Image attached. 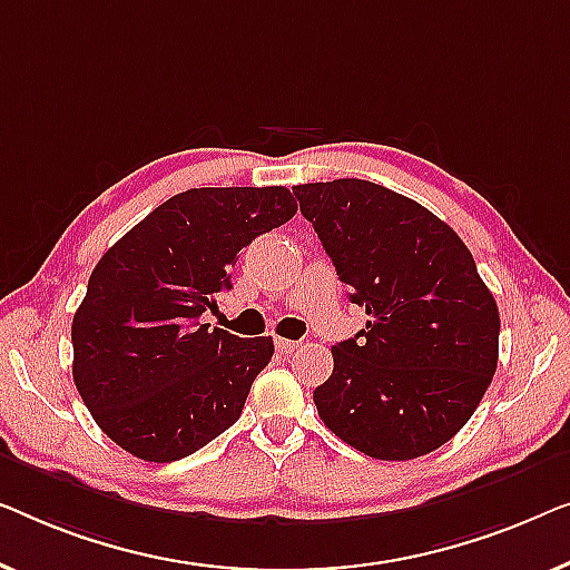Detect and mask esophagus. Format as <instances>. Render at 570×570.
<instances>
[{
	"label": "esophagus",
	"mask_w": 570,
	"mask_h": 570,
	"mask_svg": "<svg viewBox=\"0 0 570 570\" xmlns=\"http://www.w3.org/2000/svg\"><path fill=\"white\" fill-rule=\"evenodd\" d=\"M274 343H276V351H278V354H284V356L294 354V348L299 346V343H296V341H288V338H276Z\"/></svg>",
	"instance_id": "34e87169"
}]
</instances>
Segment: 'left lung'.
<instances>
[{"instance_id":"obj_1","label":"left lung","mask_w":570,"mask_h":570,"mask_svg":"<svg viewBox=\"0 0 570 570\" xmlns=\"http://www.w3.org/2000/svg\"><path fill=\"white\" fill-rule=\"evenodd\" d=\"M366 327L333 346L320 419L374 460L446 444L499 364V307L456 232L395 190L343 178L294 188Z\"/></svg>"}]
</instances>
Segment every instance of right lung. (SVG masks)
<instances>
[{
    "mask_svg": "<svg viewBox=\"0 0 570 570\" xmlns=\"http://www.w3.org/2000/svg\"><path fill=\"white\" fill-rule=\"evenodd\" d=\"M294 214L284 186L190 188L98 261L71 323V374L95 423L128 454L183 460L239 419L274 338L198 320L232 288L239 250Z\"/></svg>",
    "mask_w": 570,
    "mask_h": 570,
    "instance_id": "1",
    "label": "right lung"
}]
</instances>
